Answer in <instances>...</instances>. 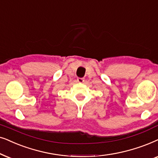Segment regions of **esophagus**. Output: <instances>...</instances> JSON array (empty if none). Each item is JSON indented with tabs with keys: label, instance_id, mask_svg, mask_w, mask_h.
<instances>
[{
	"label": "esophagus",
	"instance_id": "obj_1",
	"mask_svg": "<svg viewBox=\"0 0 158 158\" xmlns=\"http://www.w3.org/2000/svg\"><path fill=\"white\" fill-rule=\"evenodd\" d=\"M77 81H78V82L81 83V82H83L84 81H85V79H84V78L79 77V78H77Z\"/></svg>",
	"mask_w": 158,
	"mask_h": 158
}]
</instances>
